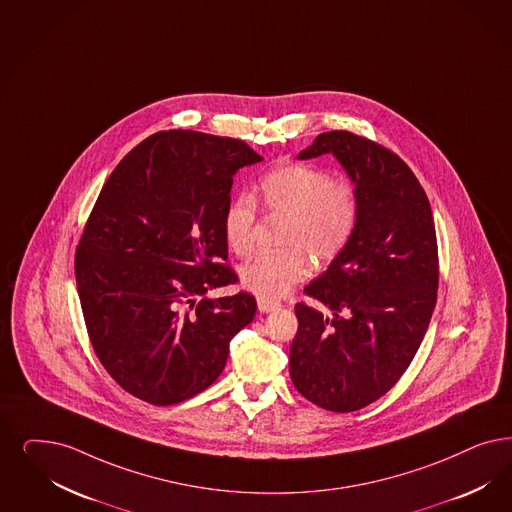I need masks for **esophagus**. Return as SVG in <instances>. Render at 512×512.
<instances>
[{
  "mask_svg": "<svg viewBox=\"0 0 512 512\" xmlns=\"http://www.w3.org/2000/svg\"><path fill=\"white\" fill-rule=\"evenodd\" d=\"M257 308L261 314H268V312H274L276 308H280V302L276 300L259 299L257 300Z\"/></svg>",
  "mask_w": 512,
  "mask_h": 512,
  "instance_id": "esophagus-1",
  "label": "esophagus"
}]
</instances>
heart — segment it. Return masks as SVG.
<instances>
[{
  "label": "heart",
  "mask_w": 512,
  "mask_h": 512,
  "mask_svg": "<svg viewBox=\"0 0 512 512\" xmlns=\"http://www.w3.org/2000/svg\"><path fill=\"white\" fill-rule=\"evenodd\" d=\"M266 212L285 217L282 253H265L240 270V282L259 299H278L310 274V258L329 263L352 240L359 202L350 181L310 164H285L259 181ZM257 204L249 194L236 196L223 215L230 251L246 257L253 249Z\"/></svg>",
  "instance_id": "obj_1"
}]
</instances>
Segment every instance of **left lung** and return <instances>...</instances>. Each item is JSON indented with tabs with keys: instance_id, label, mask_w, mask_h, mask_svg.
Segmentation results:
<instances>
[{
	"instance_id": "obj_1",
	"label": "left lung",
	"mask_w": 512,
	"mask_h": 512,
	"mask_svg": "<svg viewBox=\"0 0 512 512\" xmlns=\"http://www.w3.org/2000/svg\"><path fill=\"white\" fill-rule=\"evenodd\" d=\"M333 155L352 179V240L304 293L289 374L300 395L333 412L371 405L397 384L422 344L439 287L429 200L403 160L346 130L319 134L297 159Z\"/></svg>"
}]
</instances>
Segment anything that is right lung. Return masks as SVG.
<instances>
[{"label": "right lung", "instance_id": "right-lung-1", "mask_svg": "<svg viewBox=\"0 0 512 512\" xmlns=\"http://www.w3.org/2000/svg\"><path fill=\"white\" fill-rule=\"evenodd\" d=\"M261 160L244 141L168 130L136 145L100 191L75 253L77 293L100 363L145 403L210 388L255 318L249 293H208L238 282L223 215L234 174Z\"/></svg>", "mask_w": 512, "mask_h": 512}]
</instances>
